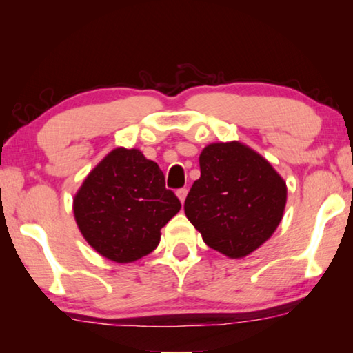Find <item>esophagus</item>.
<instances>
[{
    "instance_id": "obj_1",
    "label": "esophagus",
    "mask_w": 353,
    "mask_h": 353,
    "mask_svg": "<svg viewBox=\"0 0 353 353\" xmlns=\"http://www.w3.org/2000/svg\"><path fill=\"white\" fill-rule=\"evenodd\" d=\"M187 194H188V190H187V188H181V190H177V198L181 199L182 204L185 202V198H187Z\"/></svg>"
}]
</instances>
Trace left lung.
I'll use <instances>...</instances> for the list:
<instances>
[{"instance_id": "8db88e82", "label": "left lung", "mask_w": 353, "mask_h": 353, "mask_svg": "<svg viewBox=\"0 0 353 353\" xmlns=\"http://www.w3.org/2000/svg\"><path fill=\"white\" fill-rule=\"evenodd\" d=\"M201 177L185 214L207 246L241 259L271 238L283 216L286 183L266 159L238 141L212 143L199 155Z\"/></svg>"}]
</instances>
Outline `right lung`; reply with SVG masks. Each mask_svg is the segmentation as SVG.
<instances>
[{
    "label": "right lung",
    "instance_id": "right-lung-1",
    "mask_svg": "<svg viewBox=\"0 0 353 353\" xmlns=\"http://www.w3.org/2000/svg\"><path fill=\"white\" fill-rule=\"evenodd\" d=\"M181 210L159 165L117 148L94 166L73 201L77 227L105 259L130 263L159 246L160 229Z\"/></svg>",
    "mask_w": 353,
    "mask_h": 353
}]
</instances>
